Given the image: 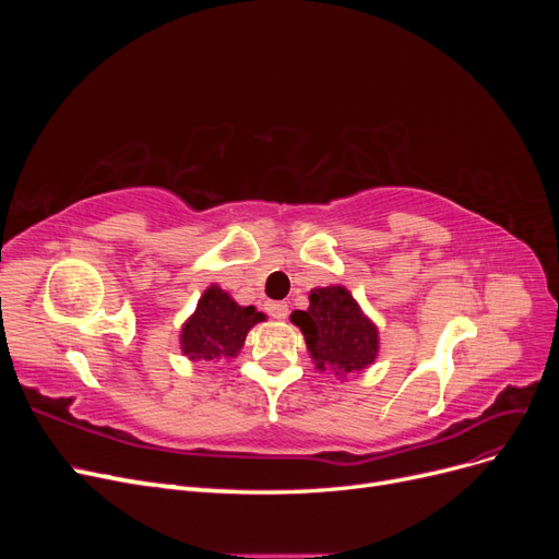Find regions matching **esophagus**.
Wrapping results in <instances>:
<instances>
[{
  "mask_svg": "<svg viewBox=\"0 0 559 559\" xmlns=\"http://www.w3.org/2000/svg\"><path fill=\"white\" fill-rule=\"evenodd\" d=\"M267 314L273 319H286V314H289V306H286V302H282V300L267 302Z\"/></svg>",
  "mask_w": 559,
  "mask_h": 559,
  "instance_id": "34e87169",
  "label": "esophagus"
}]
</instances>
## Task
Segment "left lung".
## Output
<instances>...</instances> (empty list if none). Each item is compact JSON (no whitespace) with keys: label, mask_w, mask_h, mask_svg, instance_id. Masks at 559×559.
Instances as JSON below:
<instances>
[{"label":"left lung","mask_w":559,"mask_h":559,"mask_svg":"<svg viewBox=\"0 0 559 559\" xmlns=\"http://www.w3.org/2000/svg\"><path fill=\"white\" fill-rule=\"evenodd\" d=\"M306 335L317 368L352 373L373 364L378 354V329L361 314L357 300L343 286H326L310 294V308L292 314Z\"/></svg>","instance_id":"8db88e82"}]
</instances>
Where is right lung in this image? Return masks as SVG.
<instances>
[{"mask_svg": "<svg viewBox=\"0 0 559 559\" xmlns=\"http://www.w3.org/2000/svg\"><path fill=\"white\" fill-rule=\"evenodd\" d=\"M263 319L265 317L253 310V306L242 308L218 286H210L198 300L195 314L181 329V349L193 361L235 357L245 343L247 331Z\"/></svg>", "mask_w": 559, "mask_h": 559, "instance_id": "1", "label": "right lung"}]
</instances>
